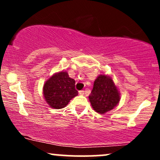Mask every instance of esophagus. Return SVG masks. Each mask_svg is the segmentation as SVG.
<instances>
[{
	"instance_id": "34e87169",
	"label": "esophagus",
	"mask_w": 160,
	"mask_h": 160,
	"mask_svg": "<svg viewBox=\"0 0 160 160\" xmlns=\"http://www.w3.org/2000/svg\"><path fill=\"white\" fill-rule=\"evenodd\" d=\"M79 94H80V95H84V90L79 91Z\"/></svg>"
}]
</instances>
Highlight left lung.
<instances>
[{"mask_svg":"<svg viewBox=\"0 0 160 160\" xmlns=\"http://www.w3.org/2000/svg\"><path fill=\"white\" fill-rule=\"evenodd\" d=\"M89 98L93 109L103 114L117 105L120 102V94L112 79L101 74L95 80Z\"/></svg>","mask_w":160,"mask_h":160,"instance_id":"left-lung-1","label":"left lung"}]
</instances>
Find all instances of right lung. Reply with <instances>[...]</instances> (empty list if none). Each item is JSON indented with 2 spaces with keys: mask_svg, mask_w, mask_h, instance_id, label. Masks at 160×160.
Wrapping results in <instances>:
<instances>
[{
  "mask_svg": "<svg viewBox=\"0 0 160 160\" xmlns=\"http://www.w3.org/2000/svg\"><path fill=\"white\" fill-rule=\"evenodd\" d=\"M78 95L75 89V80L67 72L57 73L43 86V95L47 103L55 109L65 108L71 98Z\"/></svg>",
  "mask_w": 160,
  "mask_h": 160,
  "instance_id": "obj_1",
  "label": "right lung"
}]
</instances>
